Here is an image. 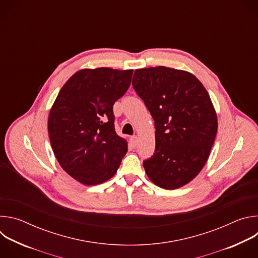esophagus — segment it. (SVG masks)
<instances>
[{
  "label": "esophagus",
  "instance_id": "34e87169",
  "mask_svg": "<svg viewBox=\"0 0 258 258\" xmlns=\"http://www.w3.org/2000/svg\"><path fill=\"white\" fill-rule=\"evenodd\" d=\"M131 144L133 147H137V145H138V137L137 136H133L131 138Z\"/></svg>",
  "mask_w": 258,
  "mask_h": 258
}]
</instances>
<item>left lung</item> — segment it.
Segmentation results:
<instances>
[{
	"mask_svg": "<svg viewBox=\"0 0 258 258\" xmlns=\"http://www.w3.org/2000/svg\"><path fill=\"white\" fill-rule=\"evenodd\" d=\"M133 87L155 121L147 175L166 190L187 185L205 165L217 132L208 92L191 72L165 66L136 69Z\"/></svg>",
	"mask_w": 258,
	"mask_h": 258,
	"instance_id": "1",
	"label": "left lung"
}]
</instances>
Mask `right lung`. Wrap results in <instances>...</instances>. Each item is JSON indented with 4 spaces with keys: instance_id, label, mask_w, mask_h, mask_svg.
Wrapping results in <instances>:
<instances>
[{
    "instance_id": "1",
    "label": "right lung",
    "mask_w": 258,
    "mask_h": 258,
    "mask_svg": "<svg viewBox=\"0 0 258 258\" xmlns=\"http://www.w3.org/2000/svg\"><path fill=\"white\" fill-rule=\"evenodd\" d=\"M133 69L85 68L61 88L51 107L48 132L61 167L86 186L111 178L127 152L114 130L113 105L130 88Z\"/></svg>"
}]
</instances>
